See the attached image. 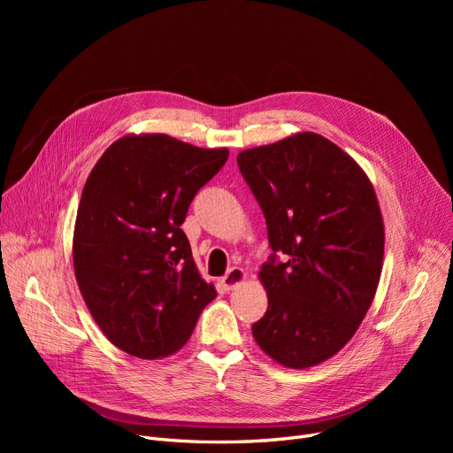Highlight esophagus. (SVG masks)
I'll return each mask as SVG.
<instances>
[{"label":"esophagus","instance_id":"1","mask_svg":"<svg viewBox=\"0 0 453 453\" xmlns=\"http://www.w3.org/2000/svg\"><path fill=\"white\" fill-rule=\"evenodd\" d=\"M246 280V272L242 268H231L224 277H222V284L226 290H234L239 284H242Z\"/></svg>","mask_w":453,"mask_h":453}]
</instances>
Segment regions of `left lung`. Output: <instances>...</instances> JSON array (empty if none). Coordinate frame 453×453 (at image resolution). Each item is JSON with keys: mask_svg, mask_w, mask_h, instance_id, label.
<instances>
[{"mask_svg": "<svg viewBox=\"0 0 453 453\" xmlns=\"http://www.w3.org/2000/svg\"><path fill=\"white\" fill-rule=\"evenodd\" d=\"M236 161L273 250L258 272L268 311L253 338L284 367H314L349 343L378 288L386 234L372 183L314 132L242 150Z\"/></svg>", "mask_w": 453, "mask_h": 453, "instance_id": "obj_1", "label": "left lung"}]
</instances>
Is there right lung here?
I'll use <instances>...</instances> for the list:
<instances>
[{"label":"right lung","instance_id":"obj_1","mask_svg":"<svg viewBox=\"0 0 453 453\" xmlns=\"http://www.w3.org/2000/svg\"><path fill=\"white\" fill-rule=\"evenodd\" d=\"M166 134H128L95 163L77 211L73 268L103 334L141 360L180 350L217 297L181 224L227 161Z\"/></svg>","mask_w":453,"mask_h":453}]
</instances>
